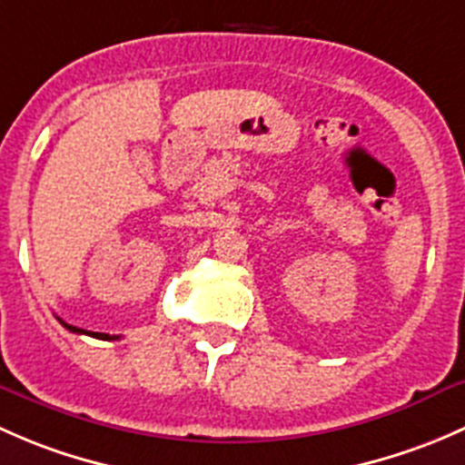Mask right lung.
<instances>
[{"mask_svg": "<svg viewBox=\"0 0 465 465\" xmlns=\"http://www.w3.org/2000/svg\"><path fill=\"white\" fill-rule=\"evenodd\" d=\"M60 320V318H57ZM62 322V320H60ZM64 324L66 329H69V331H74V333H84V336H91V338H100V340H118V336H109V333H98V331H84V329H78V327H74V324H66V322H62Z\"/></svg>", "mask_w": 465, "mask_h": 465, "instance_id": "1", "label": "right lung"}]
</instances>
